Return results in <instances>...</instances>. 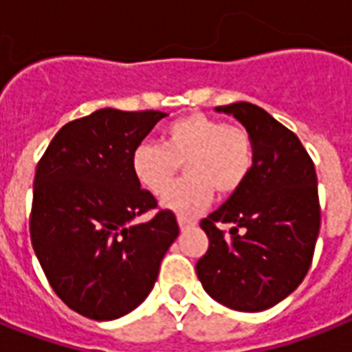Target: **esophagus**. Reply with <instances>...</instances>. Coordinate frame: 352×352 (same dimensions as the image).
<instances>
[{
  "label": "esophagus",
  "mask_w": 352,
  "mask_h": 352,
  "mask_svg": "<svg viewBox=\"0 0 352 352\" xmlns=\"http://www.w3.org/2000/svg\"><path fill=\"white\" fill-rule=\"evenodd\" d=\"M179 226H181L182 231H188V230H191L193 226H197V221H193V219H184V217H179Z\"/></svg>",
  "instance_id": "esophagus-1"
}]
</instances>
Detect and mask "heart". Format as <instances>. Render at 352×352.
Here are the masks:
<instances>
[{
  "mask_svg": "<svg viewBox=\"0 0 352 352\" xmlns=\"http://www.w3.org/2000/svg\"><path fill=\"white\" fill-rule=\"evenodd\" d=\"M186 166V182L170 190L178 168ZM131 168L137 181L150 193L161 197L168 211L193 219L208 208L215 190L231 195L250 177L253 142L241 124L190 113L171 121L162 130V146L142 142L133 151Z\"/></svg>",
  "mask_w": 352,
  "mask_h": 352,
  "instance_id": "heart-1",
  "label": "heart"
}]
</instances>
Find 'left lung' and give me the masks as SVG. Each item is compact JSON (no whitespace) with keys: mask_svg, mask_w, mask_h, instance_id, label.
<instances>
[{"mask_svg":"<svg viewBox=\"0 0 352 352\" xmlns=\"http://www.w3.org/2000/svg\"><path fill=\"white\" fill-rule=\"evenodd\" d=\"M250 131L253 168L244 184L201 221L210 239L197 262L206 293L244 313L270 309L302 284L315 255L320 201L313 159L298 137L251 102L217 107ZM219 223H233L231 237Z\"/></svg>","mask_w":352,"mask_h":352,"instance_id":"8db88e82","label":"left lung"}]
</instances>
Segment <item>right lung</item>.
<instances>
[{
    "instance_id": "right-lung-1",
    "label": "right lung",
    "mask_w": 352,
    "mask_h": 352,
    "mask_svg": "<svg viewBox=\"0 0 352 352\" xmlns=\"http://www.w3.org/2000/svg\"><path fill=\"white\" fill-rule=\"evenodd\" d=\"M164 111L102 108L57 131L37 162L30 241L54 293L90 320L133 311L153 289L179 235L175 213L157 210L131 157Z\"/></svg>"
}]
</instances>
